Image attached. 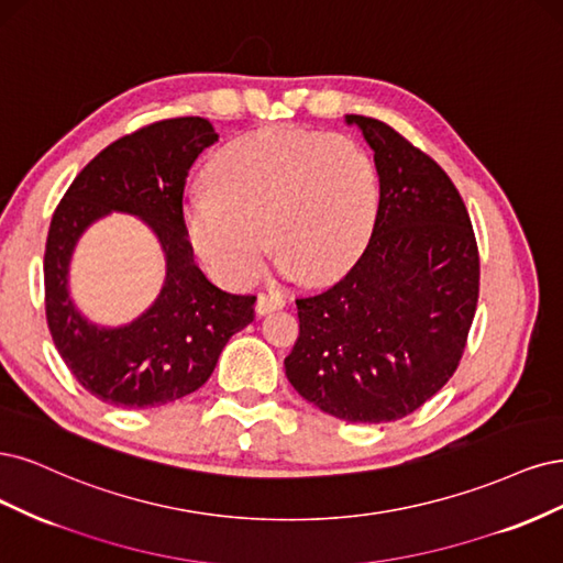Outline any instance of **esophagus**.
Here are the masks:
<instances>
[{"mask_svg": "<svg viewBox=\"0 0 563 563\" xmlns=\"http://www.w3.org/2000/svg\"><path fill=\"white\" fill-rule=\"evenodd\" d=\"M285 306V299L280 295H260L257 303H255V311L260 316H266L271 311H278V308Z\"/></svg>", "mask_w": 563, "mask_h": 563, "instance_id": "esophagus-1", "label": "esophagus"}]
</instances>
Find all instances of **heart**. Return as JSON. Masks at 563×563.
<instances>
[{"instance_id": "b5f03b06", "label": "heart", "mask_w": 563, "mask_h": 563, "mask_svg": "<svg viewBox=\"0 0 563 563\" xmlns=\"http://www.w3.org/2000/svg\"><path fill=\"white\" fill-rule=\"evenodd\" d=\"M212 191L194 194L185 224L194 250L217 276L245 285L260 274L266 241L287 276L341 278L365 250L378 173L351 137L264 129L235 137L208 168Z\"/></svg>"}]
</instances>
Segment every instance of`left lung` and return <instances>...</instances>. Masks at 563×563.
Returning a JSON list of instances; mask_svg holds the SVG:
<instances>
[{"label":"left lung","mask_w":563,"mask_h":563,"mask_svg":"<svg viewBox=\"0 0 563 563\" xmlns=\"http://www.w3.org/2000/svg\"><path fill=\"white\" fill-rule=\"evenodd\" d=\"M374 152L378 210L346 276L297 299L285 357L295 390L336 419L388 423L456 372L479 297V252L459 189L388 123L346 114Z\"/></svg>","instance_id":"1"}]
</instances>
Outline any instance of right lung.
<instances>
[{"label": "right lung", "instance_id": "right-lung-1", "mask_svg": "<svg viewBox=\"0 0 563 563\" xmlns=\"http://www.w3.org/2000/svg\"><path fill=\"white\" fill-rule=\"evenodd\" d=\"M217 137L201 117L144 125L90 161L53 212L44 255L48 330L67 369L107 405L161 407L198 390L227 341L255 320V295L224 292L196 266L185 224L189 168ZM112 211L133 213L153 229L167 278L147 312L104 329L70 301L68 264L87 227Z\"/></svg>", "mask_w": 563, "mask_h": 563}]
</instances>
